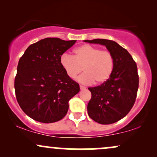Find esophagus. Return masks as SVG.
<instances>
[{"label":"esophagus","instance_id":"1","mask_svg":"<svg viewBox=\"0 0 157 157\" xmlns=\"http://www.w3.org/2000/svg\"><path fill=\"white\" fill-rule=\"evenodd\" d=\"M80 89L81 90H84V89H86V86H82V85H80Z\"/></svg>","mask_w":157,"mask_h":157}]
</instances>
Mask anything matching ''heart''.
<instances>
[{"mask_svg": "<svg viewBox=\"0 0 157 157\" xmlns=\"http://www.w3.org/2000/svg\"><path fill=\"white\" fill-rule=\"evenodd\" d=\"M74 52V57L65 54L60 58V63L70 78H75L82 69L85 72L78 80L83 84H102L111 76L114 60L109 51L84 44Z\"/></svg>", "mask_w": 157, "mask_h": 157, "instance_id": "b5f03b06", "label": "heart"}]
</instances>
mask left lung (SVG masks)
<instances>
[{
    "label": "left lung",
    "instance_id": "8db88e82",
    "mask_svg": "<svg viewBox=\"0 0 157 157\" xmlns=\"http://www.w3.org/2000/svg\"><path fill=\"white\" fill-rule=\"evenodd\" d=\"M105 46L112 54L114 66L106 82L89 88L91 98L87 106L88 114L94 121L109 125L125 117L134 105L139 88L137 66L125 48L115 41L105 39L84 40Z\"/></svg>",
    "mask_w": 157,
    "mask_h": 157
}]
</instances>
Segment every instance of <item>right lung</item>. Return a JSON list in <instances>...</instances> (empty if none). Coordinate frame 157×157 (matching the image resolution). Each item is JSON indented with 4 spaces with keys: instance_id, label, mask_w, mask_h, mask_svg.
Wrapping results in <instances>:
<instances>
[{
    "instance_id": "1",
    "label": "right lung",
    "mask_w": 157,
    "mask_h": 157,
    "mask_svg": "<svg viewBox=\"0 0 157 157\" xmlns=\"http://www.w3.org/2000/svg\"><path fill=\"white\" fill-rule=\"evenodd\" d=\"M76 40L47 37L30 45L20 58L15 79L17 101L33 120L52 123L67 113L68 101L80 91L60 63Z\"/></svg>"
}]
</instances>
